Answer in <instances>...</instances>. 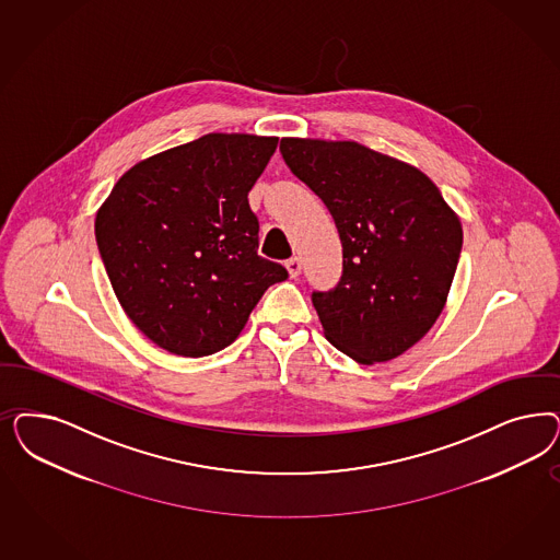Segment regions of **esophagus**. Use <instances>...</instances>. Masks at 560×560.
Segmentation results:
<instances>
[{"label": "esophagus", "mask_w": 560, "mask_h": 560, "mask_svg": "<svg viewBox=\"0 0 560 560\" xmlns=\"http://www.w3.org/2000/svg\"><path fill=\"white\" fill-rule=\"evenodd\" d=\"M301 259L299 257H290L289 261H287V270H289L290 278H296L299 273H301Z\"/></svg>", "instance_id": "obj_1"}]
</instances>
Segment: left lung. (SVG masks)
<instances>
[{"instance_id": "left-lung-1", "label": "left lung", "mask_w": 560, "mask_h": 560, "mask_svg": "<svg viewBox=\"0 0 560 560\" xmlns=\"http://www.w3.org/2000/svg\"><path fill=\"white\" fill-rule=\"evenodd\" d=\"M280 152L342 241L338 284L311 294L325 338L362 364L404 354L445 307L459 220L424 173L366 145L284 138Z\"/></svg>"}]
</instances>
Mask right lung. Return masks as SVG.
Wrapping results in <instances>:
<instances>
[{"mask_svg":"<svg viewBox=\"0 0 560 560\" xmlns=\"http://www.w3.org/2000/svg\"><path fill=\"white\" fill-rule=\"evenodd\" d=\"M278 138L208 133L131 166L94 235L127 317L156 346L208 357L236 340L284 266L257 253L249 191Z\"/></svg>","mask_w":560,"mask_h":560,"instance_id":"add662e5","label":"right lung"}]
</instances>
